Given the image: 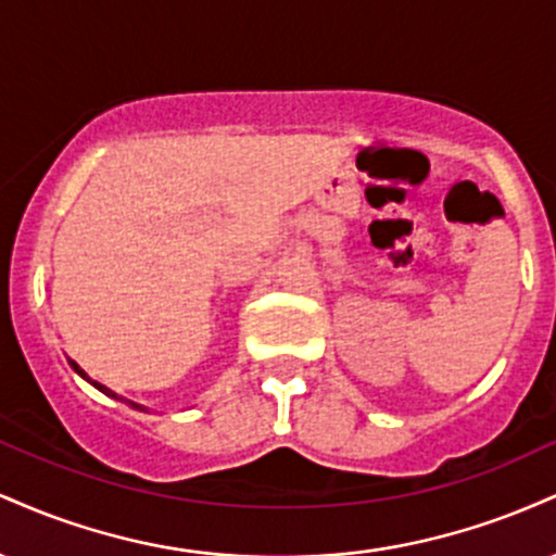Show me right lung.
<instances>
[{"label": "right lung", "instance_id": "add662e5", "mask_svg": "<svg viewBox=\"0 0 556 556\" xmlns=\"http://www.w3.org/2000/svg\"><path fill=\"white\" fill-rule=\"evenodd\" d=\"M70 366H73V371H75V374H78V376H83V379H86V381H88V384H93L96 389H99V392H104V394H106V397H114V400H123V402H127V405H130V407H136V410H143V413H149V407L138 405V402H132V400H125V397H119V394H117V392H112V389H110V387H104V384H99V381H93V379H91V376H88L86 371H83V368H80V366H78V363H75V361H70Z\"/></svg>", "mask_w": 556, "mask_h": 556}]
</instances>
